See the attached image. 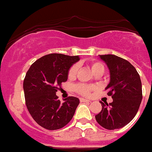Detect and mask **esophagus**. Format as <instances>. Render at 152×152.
<instances>
[{"mask_svg": "<svg viewBox=\"0 0 152 152\" xmlns=\"http://www.w3.org/2000/svg\"><path fill=\"white\" fill-rule=\"evenodd\" d=\"M80 101H81V102H87V103H88V102H90V100H89V99H84V98H80Z\"/></svg>", "mask_w": 152, "mask_h": 152, "instance_id": "34e87169", "label": "esophagus"}]
</instances>
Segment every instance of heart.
<instances>
[{"instance_id": "obj_1", "label": "heart", "mask_w": 152, "mask_h": 152, "mask_svg": "<svg viewBox=\"0 0 152 152\" xmlns=\"http://www.w3.org/2000/svg\"><path fill=\"white\" fill-rule=\"evenodd\" d=\"M91 68L94 74L96 73L101 72L104 74V64L98 61H93L91 63ZM77 69H78V66L77 64H74L73 66H70V68L69 69L68 71V77L70 78H73L75 77V75L77 72ZM75 91L76 93H77L80 95L82 96H89L90 95L91 92L94 89V86H89V85H86V84H77L74 87Z\"/></svg>"}]
</instances>
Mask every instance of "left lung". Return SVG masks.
Returning a JSON list of instances; mask_svg holds the SVG:
<instances>
[{
  "instance_id": "1",
  "label": "left lung",
  "mask_w": 152,
  "mask_h": 152,
  "mask_svg": "<svg viewBox=\"0 0 152 152\" xmlns=\"http://www.w3.org/2000/svg\"><path fill=\"white\" fill-rule=\"evenodd\" d=\"M110 70V82L106 87L112 103L104 104L95 116L107 129L122 128L135 117L142 100V85L136 68L126 59L115 55H99Z\"/></svg>"
}]
</instances>
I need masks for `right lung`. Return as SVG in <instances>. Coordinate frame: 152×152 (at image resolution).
I'll return each instance as SVG.
<instances>
[{"label":"right lung","instance_id":"1","mask_svg":"<svg viewBox=\"0 0 152 152\" xmlns=\"http://www.w3.org/2000/svg\"><path fill=\"white\" fill-rule=\"evenodd\" d=\"M78 56L53 53L44 56L30 66L23 81L26 105L35 122L48 130L66 126L79 104L77 97L69 96L60 102L56 92L66 82L70 66Z\"/></svg>","mask_w":152,"mask_h":152}]
</instances>
